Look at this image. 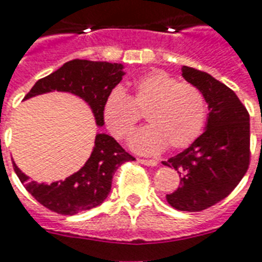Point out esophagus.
Wrapping results in <instances>:
<instances>
[{"label":"esophagus","mask_w":262,"mask_h":262,"mask_svg":"<svg viewBox=\"0 0 262 262\" xmlns=\"http://www.w3.org/2000/svg\"><path fill=\"white\" fill-rule=\"evenodd\" d=\"M138 162L142 165H146V166H157L158 165L156 160H138Z\"/></svg>","instance_id":"1"}]
</instances>
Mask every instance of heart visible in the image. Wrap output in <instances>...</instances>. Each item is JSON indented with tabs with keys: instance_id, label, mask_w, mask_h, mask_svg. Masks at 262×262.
Segmentation results:
<instances>
[{
	"instance_id": "1",
	"label": "heart",
	"mask_w": 262,
	"mask_h": 262,
	"mask_svg": "<svg viewBox=\"0 0 262 262\" xmlns=\"http://www.w3.org/2000/svg\"><path fill=\"white\" fill-rule=\"evenodd\" d=\"M139 111L146 112L150 125L135 131L128 144L144 156L161 152L167 144L171 148L188 147L200 137L207 119L202 92L161 70L138 78L131 97L121 88L112 89L102 105V119L110 133L121 139L141 119Z\"/></svg>"
}]
</instances>
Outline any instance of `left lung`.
<instances>
[{
	"instance_id": "left-lung-1",
	"label": "left lung",
	"mask_w": 262,
	"mask_h": 262,
	"mask_svg": "<svg viewBox=\"0 0 262 262\" xmlns=\"http://www.w3.org/2000/svg\"><path fill=\"white\" fill-rule=\"evenodd\" d=\"M184 79L202 92L208 105L204 133L162 164L174 167L181 181L167 203L180 211H203L229 196L249 166L250 123L238 96L212 75L183 66Z\"/></svg>"
}]
</instances>
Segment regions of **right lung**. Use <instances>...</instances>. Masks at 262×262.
Wrapping results in <instances>:
<instances>
[{
    "mask_svg": "<svg viewBox=\"0 0 262 262\" xmlns=\"http://www.w3.org/2000/svg\"><path fill=\"white\" fill-rule=\"evenodd\" d=\"M124 74V66L121 63L73 59L56 72L39 79L24 100L55 91L72 93L86 102L96 124L102 127L105 97ZM127 161H134V157L114 138L106 134H96L91 157L78 171L64 180L52 184L29 181L28 176L20 170L14 161L13 167L25 189L40 204L58 214L75 215L100 206L108 198L115 171Z\"/></svg>",
    "mask_w": 262,
    "mask_h": 262,
    "instance_id": "add662e5",
    "label": "right lung"
}]
</instances>
